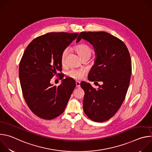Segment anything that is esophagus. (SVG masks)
<instances>
[{"instance_id":"34e87169","label":"esophagus","mask_w":152,"mask_h":152,"mask_svg":"<svg viewBox=\"0 0 152 152\" xmlns=\"http://www.w3.org/2000/svg\"><path fill=\"white\" fill-rule=\"evenodd\" d=\"M76 87H79L80 86V82L79 81H76Z\"/></svg>"}]
</instances>
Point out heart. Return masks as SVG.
<instances>
[{"label":"heart","mask_w":152,"mask_h":152,"mask_svg":"<svg viewBox=\"0 0 152 152\" xmlns=\"http://www.w3.org/2000/svg\"><path fill=\"white\" fill-rule=\"evenodd\" d=\"M76 51L79 55V56L82 59L85 57H90L92 53V49L87 45L82 44L77 46L76 47ZM69 53V49L66 48L64 49L61 55V61L62 64H64L66 61V58ZM86 71L83 69H72L67 72V75L75 79H81L85 75Z\"/></svg>","instance_id":"heart-1"}]
</instances>
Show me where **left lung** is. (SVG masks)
I'll return each instance as SVG.
<instances>
[{
  "label": "left lung",
  "instance_id": "8db88e82",
  "mask_svg": "<svg viewBox=\"0 0 152 152\" xmlns=\"http://www.w3.org/2000/svg\"><path fill=\"white\" fill-rule=\"evenodd\" d=\"M82 38L91 43L97 56L88 79L103 83L98 90L80 83L85 92L83 111L91 120L103 122L115 114L126 97L132 73L131 56L124 42L109 33L82 32L76 42Z\"/></svg>",
  "mask_w": 152,
  "mask_h": 152
}]
</instances>
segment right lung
I'll return each mask as SVG.
<instances>
[{"mask_svg":"<svg viewBox=\"0 0 152 152\" xmlns=\"http://www.w3.org/2000/svg\"><path fill=\"white\" fill-rule=\"evenodd\" d=\"M78 34L50 32L39 36L29 43L21 57L18 73L23 96L30 110L42 119L60 115L75 88V80L69 77L58 86L50 81L61 74L57 72L62 70L61 53Z\"/></svg>","mask_w":152,"mask_h":152,"instance_id":"right-lung-1","label":"right lung"}]
</instances>
